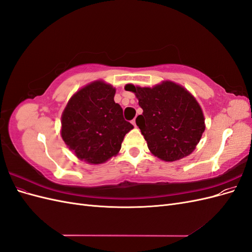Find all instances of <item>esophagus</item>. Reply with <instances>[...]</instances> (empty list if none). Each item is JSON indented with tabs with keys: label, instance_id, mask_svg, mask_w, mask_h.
I'll list each match as a JSON object with an SVG mask.
<instances>
[{
	"label": "esophagus",
	"instance_id": "obj_1",
	"mask_svg": "<svg viewBox=\"0 0 252 252\" xmlns=\"http://www.w3.org/2000/svg\"><path fill=\"white\" fill-rule=\"evenodd\" d=\"M131 123H132V125H133V126H134V127H136V124H135V119H134V120H132V121H131Z\"/></svg>",
	"mask_w": 252,
	"mask_h": 252
}]
</instances>
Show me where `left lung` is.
<instances>
[{"instance_id": "8db88e82", "label": "left lung", "mask_w": 252, "mask_h": 252, "mask_svg": "<svg viewBox=\"0 0 252 252\" xmlns=\"http://www.w3.org/2000/svg\"><path fill=\"white\" fill-rule=\"evenodd\" d=\"M125 89L135 94L143 109L135 122L152 155L173 162L191 154L205 130L202 108L191 94L170 81L152 88L127 84Z\"/></svg>"}]
</instances>
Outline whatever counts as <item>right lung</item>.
<instances>
[{
    "label": "right lung",
    "mask_w": 252,
    "mask_h": 252,
    "mask_svg": "<svg viewBox=\"0 0 252 252\" xmlns=\"http://www.w3.org/2000/svg\"><path fill=\"white\" fill-rule=\"evenodd\" d=\"M109 84L95 81L74 94L62 114L61 135L80 159L101 164L117 156L133 126L124 120Z\"/></svg>",
    "instance_id": "add662e5"
}]
</instances>
